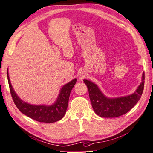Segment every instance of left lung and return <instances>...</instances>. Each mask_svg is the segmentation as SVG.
I'll return each instance as SVG.
<instances>
[{"label":"left lung","instance_id":"obj_1","mask_svg":"<svg viewBox=\"0 0 153 153\" xmlns=\"http://www.w3.org/2000/svg\"><path fill=\"white\" fill-rule=\"evenodd\" d=\"M144 72L142 82L133 94L124 97L110 98L105 96L97 84L90 80L84 79L87 86L89 98L93 111L102 117H117L126 114L137 103L142 96L144 86Z\"/></svg>","mask_w":153,"mask_h":153}]
</instances>
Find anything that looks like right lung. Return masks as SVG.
Listing matches in <instances>:
<instances>
[{"instance_id": "add662e5", "label": "right lung", "mask_w": 153, "mask_h": 153, "mask_svg": "<svg viewBox=\"0 0 153 153\" xmlns=\"http://www.w3.org/2000/svg\"><path fill=\"white\" fill-rule=\"evenodd\" d=\"M9 86L16 106L24 115L36 121L45 123H53L60 120L65 116L67 111L71 91L77 82L75 78L64 85L60 89L58 97L51 105H33L28 104L18 96L11 86L8 70L7 71Z\"/></svg>"}]
</instances>
